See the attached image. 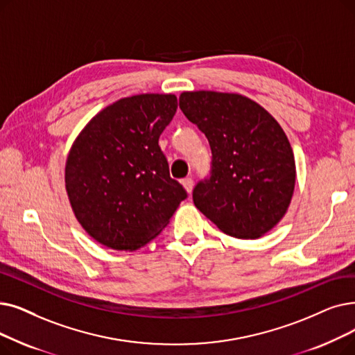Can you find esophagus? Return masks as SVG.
Segmentation results:
<instances>
[{
	"label": "esophagus",
	"instance_id": "1",
	"mask_svg": "<svg viewBox=\"0 0 355 355\" xmlns=\"http://www.w3.org/2000/svg\"><path fill=\"white\" fill-rule=\"evenodd\" d=\"M182 186L186 187V190H187V193H189V194H191L193 187H194V181H193V178H184V180H182Z\"/></svg>",
	"mask_w": 355,
	"mask_h": 355
}]
</instances>
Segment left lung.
Listing matches in <instances>:
<instances>
[{
    "label": "left lung",
    "mask_w": 355,
    "mask_h": 355,
    "mask_svg": "<svg viewBox=\"0 0 355 355\" xmlns=\"http://www.w3.org/2000/svg\"><path fill=\"white\" fill-rule=\"evenodd\" d=\"M180 109L211 149L210 173L193 190L196 207L226 235L268 232L287 211L296 182L282 126L255 101L229 92H182Z\"/></svg>",
    "instance_id": "1"
}]
</instances>
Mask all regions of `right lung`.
Wrapping results in <instances>:
<instances>
[{
    "instance_id": "right-lung-1",
    "label": "right lung",
    "mask_w": 355,
    "mask_h": 355,
    "mask_svg": "<svg viewBox=\"0 0 355 355\" xmlns=\"http://www.w3.org/2000/svg\"><path fill=\"white\" fill-rule=\"evenodd\" d=\"M173 94L121 98L91 119L71 148L65 182L76 219L97 242L133 251L166 226L187 191L169 177L158 141Z\"/></svg>"
}]
</instances>
